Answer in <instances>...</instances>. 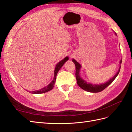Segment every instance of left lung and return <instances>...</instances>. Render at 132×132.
Returning a JSON list of instances; mask_svg holds the SVG:
<instances>
[{
    "mask_svg": "<svg viewBox=\"0 0 132 132\" xmlns=\"http://www.w3.org/2000/svg\"><path fill=\"white\" fill-rule=\"evenodd\" d=\"M72 62L75 63V67H76L75 76L77 80V85H78L83 90L87 91V92H91V93H99L104 90L106 87H107L111 82L113 81L116 78L117 76L119 73L120 69V66L119 69L118 70V72L116 74V75H115L113 78L110 79L106 83L100 84V85H93V84H92L87 83V82L85 81V80H82V79L81 78L80 76V73H79L80 70L81 68V65L74 59L72 60ZM121 63V60H120V65Z\"/></svg>",
    "mask_w": 132,
    "mask_h": 132,
    "instance_id": "8db88e82",
    "label": "left lung"
}]
</instances>
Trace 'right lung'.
I'll return each instance as SVG.
<instances>
[{"label":"right lung","instance_id":"right-lung-1","mask_svg":"<svg viewBox=\"0 0 132 132\" xmlns=\"http://www.w3.org/2000/svg\"><path fill=\"white\" fill-rule=\"evenodd\" d=\"M69 60V57H66L65 59H63L60 62H59L57 64L56 67H55V71H54V78L53 79V80L52 81V82H51L49 85H48L47 86H46V87H43V89H40L39 90H36V91H33V92H32V94H42V93H45L46 92H48L49 91L51 90L53 87L55 85V83L56 81V76L57 74L58 73L59 71L60 70V69L61 68V67L63 65V64L65 63L67 60Z\"/></svg>","mask_w":132,"mask_h":132}]
</instances>
